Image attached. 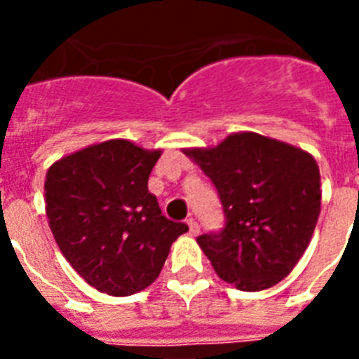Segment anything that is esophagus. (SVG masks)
I'll use <instances>...</instances> for the list:
<instances>
[{"label":"esophagus","instance_id":"obj_1","mask_svg":"<svg viewBox=\"0 0 359 359\" xmlns=\"http://www.w3.org/2000/svg\"><path fill=\"white\" fill-rule=\"evenodd\" d=\"M186 224H188V229H190V235H199V224H197L196 219L190 218V219H186Z\"/></svg>","mask_w":359,"mask_h":359}]
</instances>
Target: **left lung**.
Wrapping results in <instances>:
<instances>
[{"mask_svg":"<svg viewBox=\"0 0 359 359\" xmlns=\"http://www.w3.org/2000/svg\"><path fill=\"white\" fill-rule=\"evenodd\" d=\"M184 154L212 180L224 208V229L197 236L216 273L240 290L268 289L287 278L320 214L315 158L255 132Z\"/></svg>","mask_w":359,"mask_h":359,"instance_id":"obj_1","label":"left lung"}]
</instances>
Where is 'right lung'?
I'll use <instances>...</instances> for the list:
<instances>
[{
  "instance_id": "obj_1",
  "label": "right lung",
  "mask_w": 359,
  "mask_h": 359,
  "mask_svg": "<svg viewBox=\"0 0 359 359\" xmlns=\"http://www.w3.org/2000/svg\"><path fill=\"white\" fill-rule=\"evenodd\" d=\"M162 152L109 140L61 158L44 182L46 216L70 266L109 296H130L158 278L188 225L171 222L147 182Z\"/></svg>"
}]
</instances>
